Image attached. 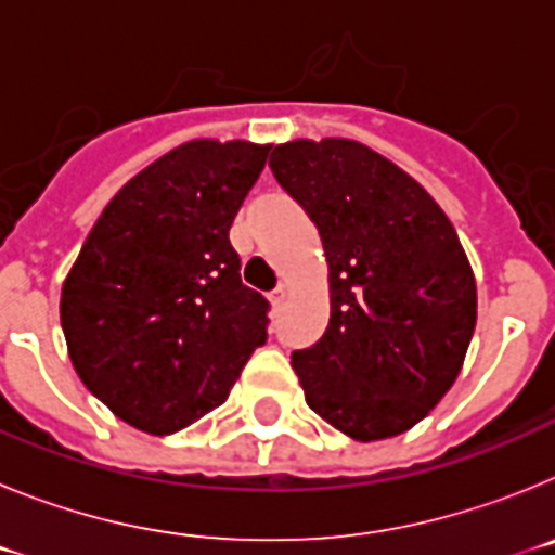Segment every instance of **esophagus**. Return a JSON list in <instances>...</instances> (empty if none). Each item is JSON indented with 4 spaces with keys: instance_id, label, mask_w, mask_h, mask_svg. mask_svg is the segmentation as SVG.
I'll return each mask as SVG.
<instances>
[{
    "instance_id": "esophagus-1",
    "label": "esophagus",
    "mask_w": 555,
    "mask_h": 555,
    "mask_svg": "<svg viewBox=\"0 0 555 555\" xmlns=\"http://www.w3.org/2000/svg\"><path fill=\"white\" fill-rule=\"evenodd\" d=\"M286 297H288L286 286H278V288H274L272 294H269V300H272V306H274V308H281L283 302H286Z\"/></svg>"
}]
</instances>
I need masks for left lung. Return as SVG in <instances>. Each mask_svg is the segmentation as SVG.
<instances>
[{"label": "left lung", "mask_w": 555, "mask_h": 555, "mask_svg": "<svg viewBox=\"0 0 555 555\" xmlns=\"http://www.w3.org/2000/svg\"><path fill=\"white\" fill-rule=\"evenodd\" d=\"M269 166L317 224L331 269L327 331L292 352L306 403L358 442L414 428L455 384L475 331V278L453 224L358 141H288Z\"/></svg>", "instance_id": "8db88e82"}]
</instances>
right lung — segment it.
I'll return each instance as SVG.
<instances>
[{
  "mask_svg": "<svg viewBox=\"0 0 555 555\" xmlns=\"http://www.w3.org/2000/svg\"><path fill=\"white\" fill-rule=\"evenodd\" d=\"M269 146L189 141L139 171L88 233L61 294L88 391L152 436L228 400L267 341L269 302L242 283L230 224Z\"/></svg>",
  "mask_w": 555,
  "mask_h": 555,
  "instance_id": "obj_1",
  "label": "right lung"
}]
</instances>
